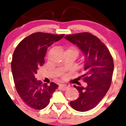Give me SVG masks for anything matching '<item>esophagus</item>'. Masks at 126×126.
Segmentation results:
<instances>
[{
	"label": "esophagus",
	"instance_id": "34e87169",
	"mask_svg": "<svg viewBox=\"0 0 126 126\" xmlns=\"http://www.w3.org/2000/svg\"><path fill=\"white\" fill-rule=\"evenodd\" d=\"M60 87L61 89L63 90V91H65V90H66L68 88V87L67 86V85H66V84H60Z\"/></svg>",
	"mask_w": 126,
	"mask_h": 126
}]
</instances>
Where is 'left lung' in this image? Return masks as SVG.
<instances>
[{
    "mask_svg": "<svg viewBox=\"0 0 126 126\" xmlns=\"http://www.w3.org/2000/svg\"><path fill=\"white\" fill-rule=\"evenodd\" d=\"M64 38L83 53L84 74L81 78L87 83L84 87L74 86L80 94L70 104L75 110L88 111L100 103L110 86L114 68L113 58L105 45L91 33L67 35Z\"/></svg>",
    "mask_w": 126,
    "mask_h": 126,
    "instance_id": "obj_1",
    "label": "left lung"
}]
</instances>
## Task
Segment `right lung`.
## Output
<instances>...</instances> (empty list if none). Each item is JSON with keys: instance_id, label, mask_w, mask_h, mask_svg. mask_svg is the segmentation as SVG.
<instances>
[{"instance_id": "add662e5", "label": "right lung", "mask_w": 126, "mask_h": 126, "mask_svg": "<svg viewBox=\"0 0 126 126\" xmlns=\"http://www.w3.org/2000/svg\"><path fill=\"white\" fill-rule=\"evenodd\" d=\"M64 35L33 33L21 41L13 53L11 70L17 92L25 104L32 109L45 108L59 87L53 82L47 85L37 80L35 75L44 64L47 47Z\"/></svg>"}]
</instances>
